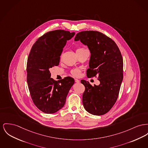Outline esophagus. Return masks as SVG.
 I'll return each mask as SVG.
<instances>
[{
  "label": "esophagus",
  "mask_w": 148,
  "mask_h": 148,
  "mask_svg": "<svg viewBox=\"0 0 148 148\" xmlns=\"http://www.w3.org/2000/svg\"><path fill=\"white\" fill-rule=\"evenodd\" d=\"M75 82H76V83H79V80L78 79H75Z\"/></svg>",
  "instance_id": "esophagus-1"
}]
</instances>
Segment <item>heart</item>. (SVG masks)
Returning a JSON list of instances; mask_svg holds the SVG:
<instances>
[{
  "label": "heart",
  "instance_id": "heart-1",
  "mask_svg": "<svg viewBox=\"0 0 148 148\" xmlns=\"http://www.w3.org/2000/svg\"><path fill=\"white\" fill-rule=\"evenodd\" d=\"M82 49H85V48H84V47H79V48H78V49L77 50H77H82ZM70 73H71V75H73V76L78 77V76L80 75V69H78V68H75V69L71 70Z\"/></svg>",
  "mask_w": 148,
  "mask_h": 148
}]
</instances>
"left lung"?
I'll list each match as a JSON object with an SVG mask.
<instances>
[{
    "instance_id": "obj_1",
    "label": "left lung",
    "mask_w": 148,
    "mask_h": 148,
    "mask_svg": "<svg viewBox=\"0 0 148 148\" xmlns=\"http://www.w3.org/2000/svg\"><path fill=\"white\" fill-rule=\"evenodd\" d=\"M74 40L87 45L91 53L88 78L95 77L100 82L92 86L82 80L85 90L83 104L87 112L94 115L107 113L116 103L123 79V59L117 45L111 38L96 31L78 33Z\"/></svg>"
}]
</instances>
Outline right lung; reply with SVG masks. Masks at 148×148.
<instances>
[{
    "mask_svg": "<svg viewBox=\"0 0 148 148\" xmlns=\"http://www.w3.org/2000/svg\"><path fill=\"white\" fill-rule=\"evenodd\" d=\"M75 35L63 29L46 32L32 46L27 63V82L35 106L46 113L56 112L64 107L74 79L66 77L58 82L51 78L49 69L59 65L68 40Z\"/></svg>",
    "mask_w": 148,
    "mask_h": 148,
    "instance_id": "right-lung-1",
    "label": "right lung"
}]
</instances>
